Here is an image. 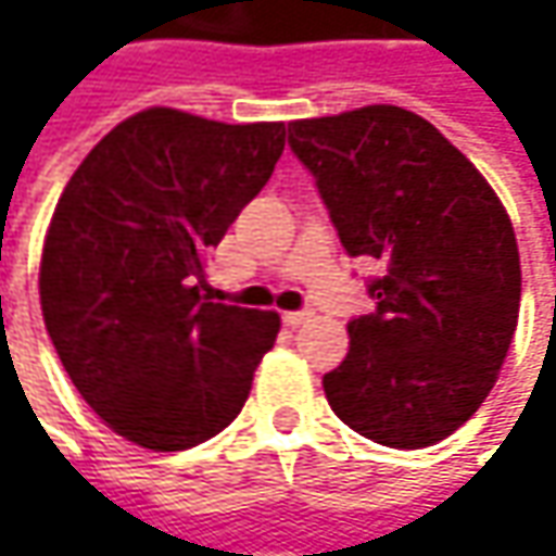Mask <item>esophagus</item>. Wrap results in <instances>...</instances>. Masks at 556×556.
Listing matches in <instances>:
<instances>
[{
	"instance_id": "obj_1",
	"label": "esophagus",
	"mask_w": 556,
	"mask_h": 556,
	"mask_svg": "<svg viewBox=\"0 0 556 556\" xmlns=\"http://www.w3.org/2000/svg\"><path fill=\"white\" fill-rule=\"evenodd\" d=\"M312 315H315V312H312V309H296V312H285V321H288L290 328H296V325H306V321H309Z\"/></svg>"
}]
</instances>
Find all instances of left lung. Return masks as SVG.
<instances>
[{"mask_svg":"<svg viewBox=\"0 0 556 556\" xmlns=\"http://www.w3.org/2000/svg\"><path fill=\"white\" fill-rule=\"evenodd\" d=\"M290 151L315 176L350 256L383 260L377 309L350 321L325 374L333 415L390 448L452 437L495 387L520 312L507 210L433 123L393 104L296 119Z\"/></svg>","mask_w":556,"mask_h":556,"instance_id":"obj_1","label":"left lung"}]
</instances>
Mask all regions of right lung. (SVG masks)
Segmentation results:
<instances>
[{"label":"right lung","mask_w":556,"mask_h":556,"mask_svg":"<svg viewBox=\"0 0 556 556\" xmlns=\"http://www.w3.org/2000/svg\"><path fill=\"white\" fill-rule=\"evenodd\" d=\"M285 123L173 108L123 119L58 198L39 303L64 371L114 433L182 452L244 408L278 312L213 303L203 256L268 182Z\"/></svg>","instance_id":"obj_1"}]
</instances>
